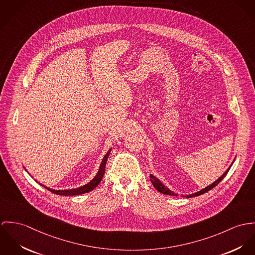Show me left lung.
I'll use <instances>...</instances> for the list:
<instances>
[{"instance_id": "1", "label": "left lung", "mask_w": 255, "mask_h": 255, "mask_svg": "<svg viewBox=\"0 0 255 255\" xmlns=\"http://www.w3.org/2000/svg\"><path fill=\"white\" fill-rule=\"evenodd\" d=\"M231 168V166L228 168V170H226V172L218 179V180H216L214 183H212L211 185H209L208 187H206V188H204V189H202L201 191H199L198 193H195V194H192V195H189V196H186V198H193V197H198V196H200V195H202V194H204V193H206V192H208V191H210L211 189H213L214 187H216L222 180H223V178L225 177L227 175V173L229 172V170ZM149 178H150V182L152 183V185H153V187L159 192V193H161V194H164V195H168V196H178L177 194H174L173 192H171L168 188H166L156 177H154L153 175H151L150 174V176H149ZM183 197H185V196H183Z\"/></svg>"}]
</instances>
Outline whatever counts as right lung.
<instances>
[{"instance_id":"add662e5","label":"right lung","mask_w":255,"mask_h":255,"mask_svg":"<svg viewBox=\"0 0 255 255\" xmlns=\"http://www.w3.org/2000/svg\"><path fill=\"white\" fill-rule=\"evenodd\" d=\"M111 150L112 148L107 152V154L105 155V157L103 158V161L101 163V166H100V169L98 171L97 175L95 176V178L90 181L88 184L84 185L83 187H80V188H77V189H72V190H64V191H60V190H53V189H49L45 186H43L44 188H46L47 190H49L50 192L56 194V195H59V196H77V195H82V194H86V193H89L91 191H93L102 181L103 177H104V174H105V171H106V164H107V160L109 158V155L111 153Z\"/></svg>"}]
</instances>
